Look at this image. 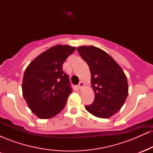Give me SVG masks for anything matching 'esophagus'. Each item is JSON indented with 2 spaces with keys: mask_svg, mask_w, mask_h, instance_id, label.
Here are the masks:
<instances>
[{
  "mask_svg": "<svg viewBox=\"0 0 153 153\" xmlns=\"http://www.w3.org/2000/svg\"><path fill=\"white\" fill-rule=\"evenodd\" d=\"M83 85H84V83H83V82L82 81H80V82H79V84H78V88L80 89H81L82 87H83Z\"/></svg>",
  "mask_w": 153,
  "mask_h": 153,
  "instance_id": "obj_1",
  "label": "esophagus"
}]
</instances>
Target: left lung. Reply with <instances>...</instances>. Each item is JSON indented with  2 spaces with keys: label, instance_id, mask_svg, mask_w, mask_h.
<instances>
[{
  "label": "left lung",
  "instance_id": "left-lung-1",
  "mask_svg": "<svg viewBox=\"0 0 153 153\" xmlns=\"http://www.w3.org/2000/svg\"><path fill=\"white\" fill-rule=\"evenodd\" d=\"M77 50L88 65L95 94L94 102L85 109L99 118H109L121 109L127 99V76L118 63L101 49L80 46Z\"/></svg>",
  "mask_w": 153,
  "mask_h": 153
}]
</instances>
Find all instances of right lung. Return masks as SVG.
Here are the masks:
<instances>
[{
    "mask_svg": "<svg viewBox=\"0 0 153 153\" xmlns=\"http://www.w3.org/2000/svg\"><path fill=\"white\" fill-rule=\"evenodd\" d=\"M75 47L57 45L40 54L25 70L22 93L28 106L39 119H50L65 106L72 93L62 65Z\"/></svg>",
    "mask_w": 153,
    "mask_h": 153,
    "instance_id": "obj_1",
    "label": "right lung"
}]
</instances>
